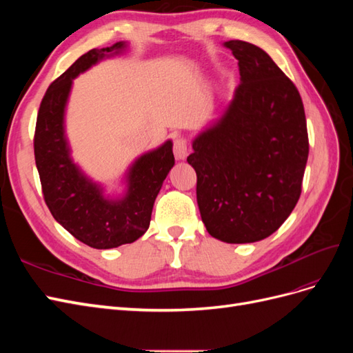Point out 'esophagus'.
I'll return each mask as SVG.
<instances>
[{
  "mask_svg": "<svg viewBox=\"0 0 353 353\" xmlns=\"http://www.w3.org/2000/svg\"><path fill=\"white\" fill-rule=\"evenodd\" d=\"M187 140L184 137H176L174 141V154L178 160H184L187 157Z\"/></svg>",
  "mask_w": 353,
  "mask_h": 353,
  "instance_id": "34e87169",
  "label": "esophagus"
}]
</instances>
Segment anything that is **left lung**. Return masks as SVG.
Instances as JSON below:
<instances>
[{
  "label": "left lung",
  "instance_id": "8db88e82",
  "mask_svg": "<svg viewBox=\"0 0 353 353\" xmlns=\"http://www.w3.org/2000/svg\"><path fill=\"white\" fill-rule=\"evenodd\" d=\"M239 60L240 85L223 113L194 140L197 205L208 232L223 243L270 237L302 193L309 143L294 83L250 42H223Z\"/></svg>",
  "mask_w": 353,
  "mask_h": 353
}]
</instances>
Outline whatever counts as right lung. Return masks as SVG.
Wrapping results in <instances>:
<instances>
[{"label":"right lung","instance_id":"1","mask_svg":"<svg viewBox=\"0 0 353 353\" xmlns=\"http://www.w3.org/2000/svg\"><path fill=\"white\" fill-rule=\"evenodd\" d=\"M126 47L121 41L85 52L50 85L37 117L34 150L44 200L63 228L94 249L119 248L143 236L150 227L154 200L175 165L172 141L168 140L138 157L125 174V194L110 197L70 157L65 113L73 79Z\"/></svg>","mask_w":353,"mask_h":353}]
</instances>
